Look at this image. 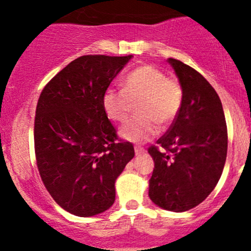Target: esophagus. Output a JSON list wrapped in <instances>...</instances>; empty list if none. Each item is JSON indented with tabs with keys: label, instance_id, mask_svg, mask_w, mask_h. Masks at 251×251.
I'll use <instances>...</instances> for the list:
<instances>
[{
	"label": "esophagus",
	"instance_id": "1",
	"mask_svg": "<svg viewBox=\"0 0 251 251\" xmlns=\"http://www.w3.org/2000/svg\"><path fill=\"white\" fill-rule=\"evenodd\" d=\"M134 149H135V154H136V155H141V154L145 153V148L140 147V146H135Z\"/></svg>",
	"mask_w": 251,
	"mask_h": 251
}]
</instances>
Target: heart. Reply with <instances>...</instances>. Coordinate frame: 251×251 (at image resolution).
Returning <instances> with one entry per match:
<instances>
[{
  "instance_id": "b5f03b06",
  "label": "heart",
  "mask_w": 251,
  "mask_h": 251,
  "mask_svg": "<svg viewBox=\"0 0 251 251\" xmlns=\"http://www.w3.org/2000/svg\"><path fill=\"white\" fill-rule=\"evenodd\" d=\"M136 104L139 116L126 122L120 135L131 142H143L155 136L159 125L168 126L176 121L182 105V89L160 69L143 65L126 75L123 89L110 86L103 95L104 111L115 122H125Z\"/></svg>"
}]
</instances>
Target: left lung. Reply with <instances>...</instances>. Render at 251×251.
Listing matches in <instances>:
<instances>
[{
	"mask_svg": "<svg viewBox=\"0 0 251 251\" xmlns=\"http://www.w3.org/2000/svg\"><path fill=\"white\" fill-rule=\"evenodd\" d=\"M168 63L182 89V105L176 121L151 146L154 160L149 198L161 209L184 212L212 192L223 172L227 129L216 90L196 70L176 59Z\"/></svg>",
	"mask_w": 251,
	"mask_h": 251,
	"instance_id": "1",
	"label": "left lung"
}]
</instances>
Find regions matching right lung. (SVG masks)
I'll use <instances>...</instances> for the list:
<instances>
[{
    "mask_svg": "<svg viewBox=\"0 0 251 251\" xmlns=\"http://www.w3.org/2000/svg\"><path fill=\"white\" fill-rule=\"evenodd\" d=\"M133 55H83L50 79L34 122L36 165L59 206L79 217L106 211L115 181L135 155L118 140L103 108L104 91Z\"/></svg>",
    "mask_w": 251,
    "mask_h": 251,
    "instance_id": "add662e5",
    "label": "right lung"
}]
</instances>
